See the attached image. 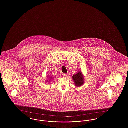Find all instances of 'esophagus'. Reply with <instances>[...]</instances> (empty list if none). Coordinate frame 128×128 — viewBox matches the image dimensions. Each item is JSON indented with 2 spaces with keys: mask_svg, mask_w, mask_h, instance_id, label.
<instances>
[{
  "mask_svg": "<svg viewBox=\"0 0 128 128\" xmlns=\"http://www.w3.org/2000/svg\"><path fill=\"white\" fill-rule=\"evenodd\" d=\"M62 75H63V76L64 77H67V76H68V75L67 74H63Z\"/></svg>",
  "mask_w": 128,
  "mask_h": 128,
  "instance_id": "obj_1",
  "label": "esophagus"
}]
</instances>
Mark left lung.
<instances>
[{"mask_svg":"<svg viewBox=\"0 0 128 128\" xmlns=\"http://www.w3.org/2000/svg\"><path fill=\"white\" fill-rule=\"evenodd\" d=\"M72 79L76 86H81L84 84V77L81 71H79L76 74L72 76Z\"/></svg>","mask_w":128,"mask_h":128,"instance_id":"8db88e82","label":"left lung"}]
</instances>
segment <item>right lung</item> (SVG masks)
Masks as SVG:
<instances>
[{
    "instance_id": "obj_1",
    "label": "right lung",
    "mask_w": 128,
    "mask_h": 128,
    "mask_svg": "<svg viewBox=\"0 0 128 128\" xmlns=\"http://www.w3.org/2000/svg\"><path fill=\"white\" fill-rule=\"evenodd\" d=\"M52 79V78L51 77L50 78H49V80H51V79Z\"/></svg>"
}]
</instances>
